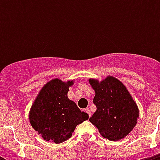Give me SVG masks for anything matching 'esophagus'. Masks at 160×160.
<instances>
[{
	"instance_id": "obj_1",
	"label": "esophagus",
	"mask_w": 160,
	"mask_h": 160,
	"mask_svg": "<svg viewBox=\"0 0 160 160\" xmlns=\"http://www.w3.org/2000/svg\"><path fill=\"white\" fill-rule=\"evenodd\" d=\"M85 112H86V113L89 114V117L91 116V112H90V109H89V108H86V109H85Z\"/></svg>"
}]
</instances>
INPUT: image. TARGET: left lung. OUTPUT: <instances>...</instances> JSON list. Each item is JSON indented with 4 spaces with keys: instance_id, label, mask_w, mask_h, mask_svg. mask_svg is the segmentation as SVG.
<instances>
[{
    "instance_id": "1",
    "label": "left lung",
    "mask_w": 160,
    "mask_h": 160,
    "mask_svg": "<svg viewBox=\"0 0 160 160\" xmlns=\"http://www.w3.org/2000/svg\"><path fill=\"white\" fill-rule=\"evenodd\" d=\"M95 91L93 102L96 111L90 121L104 138L117 141L132 131L139 118L136 103L124 84L113 76H107L102 81L89 80Z\"/></svg>"
}]
</instances>
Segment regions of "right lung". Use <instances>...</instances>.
<instances>
[{"label": "right lung", "instance_id": "add662e5", "mask_svg": "<svg viewBox=\"0 0 160 160\" xmlns=\"http://www.w3.org/2000/svg\"><path fill=\"white\" fill-rule=\"evenodd\" d=\"M73 80L59 79L44 85L31 106L29 119L31 126L46 141L60 144L70 139L75 127L89 119L74 101L69 100V87Z\"/></svg>", "mask_w": 160, "mask_h": 160}]
</instances>
